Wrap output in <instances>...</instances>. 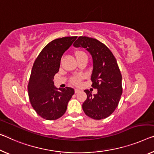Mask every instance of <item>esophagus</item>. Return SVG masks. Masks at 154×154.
I'll list each match as a JSON object with an SVG mask.
<instances>
[{"instance_id":"obj_1","label":"esophagus","mask_w":154,"mask_h":154,"mask_svg":"<svg viewBox=\"0 0 154 154\" xmlns=\"http://www.w3.org/2000/svg\"><path fill=\"white\" fill-rule=\"evenodd\" d=\"M80 91L79 90V89H75V94H77V93H79V92H80Z\"/></svg>"}]
</instances>
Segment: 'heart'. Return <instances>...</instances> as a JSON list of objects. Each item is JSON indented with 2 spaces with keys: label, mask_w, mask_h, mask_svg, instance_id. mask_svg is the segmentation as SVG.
<instances>
[{
  "label": "heart",
  "mask_w": 154,
  "mask_h": 154,
  "mask_svg": "<svg viewBox=\"0 0 154 154\" xmlns=\"http://www.w3.org/2000/svg\"><path fill=\"white\" fill-rule=\"evenodd\" d=\"M84 54V52H82V51H77V52L75 53V56L79 55V54ZM81 79H82V77L80 76V75H77V76H75L71 79V82H72V84H74V85H79Z\"/></svg>",
  "instance_id": "obj_1"
}]
</instances>
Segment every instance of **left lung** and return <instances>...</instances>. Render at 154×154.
Masks as SVG:
<instances>
[{
  "label": "left lung",
  "instance_id": "left-lung-1",
  "mask_svg": "<svg viewBox=\"0 0 154 154\" xmlns=\"http://www.w3.org/2000/svg\"><path fill=\"white\" fill-rule=\"evenodd\" d=\"M74 46L83 47L91 54L93 60L91 86L98 90L94 95L88 89L84 91L87 97L82 104V109L93 119L107 118L118 107L122 91V75L116 59L107 46L95 38L80 36Z\"/></svg>",
  "mask_w": 154,
  "mask_h": 154
}]
</instances>
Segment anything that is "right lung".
Masks as SVG:
<instances>
[{
  "label": "right lung",
  "instance_id": "1",
  "mask_svg": "<svg viewBox=\"0 0 154 154\" xmlns=\"http://www.w3.org/2000/svg\"><path fill=\"white\" fill-rule=\"evenodd\" d=\"M76 38L63 37L51 41L42 49L33 65L28 94L32 107L44 119L53 120L62 116L74 95V89L57 88L53 80L59 71L63 54Z\"/></svg>",
  "mask_w": 154,
  "mask_h": 154
}]
</instances>
